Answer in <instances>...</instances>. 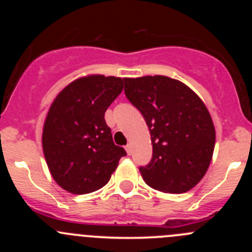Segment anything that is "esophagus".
I'll return each instance as SVG.
<instances>
[{"mask_svg":"<svg viewBox=\"0 0 252 252\" xmlns=\"http://www.w3.org/2000/svg\"><path fill=\"white\" fill-rule=\"evenodd\" d=\"M126 154L128 155H131V145L130 144H128L126 146Z\"/></svg>","mask_w":252,"mask_h":252,"instance_id":"esophagus-1","label":"esophagus"}]
</instances>
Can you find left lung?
I'll return each mask as SVG.
<instances>
[{"label":"left lung","instance_id":"left-lung-1","mask_svg":"<svg viewBox=\"0 0 252 252\" xmlns=\"http://www.w3.org/2000/svg\"><path fill=\"white\" fill-rule=\"evenodd\" d=\"M124 91L141 112L151 134L152 158L139 171L162 192L189 191L212 159L216 131L201 98L185 84L164 75L124 78Z\"/></svg>","mask_w":252,"mask_h":252}]
</instances>
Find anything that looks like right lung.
<instances>
[{
	"mask_svg": "<svg viewBox=\"0 0 252 252\" xmlns=\"http://www.w3.org/2000/svg\"><path fill=\"white\" fill-rule=\"evenodd\" d=\"M123 79L88 75L65 86L51 105L42 131L46 163L61 188L75 195L105 187L126 152L114 145L105 112Z\"/></svg>",
	"mask_w": 252,
	"mask_h": 252,
	"instance_id": "1",
	"label": "right lung"
}]
</instances>
